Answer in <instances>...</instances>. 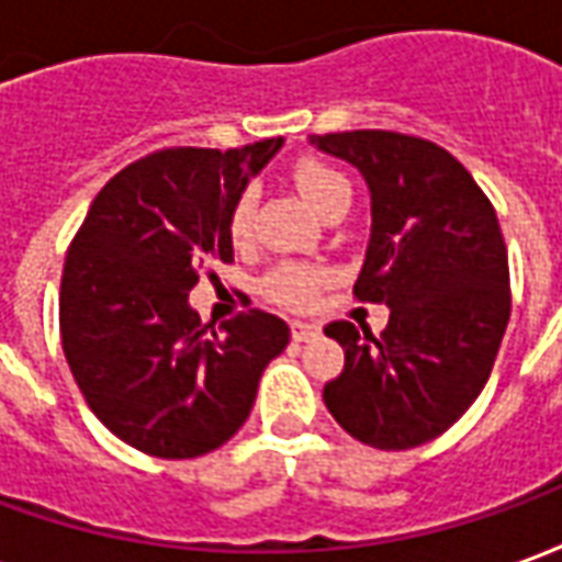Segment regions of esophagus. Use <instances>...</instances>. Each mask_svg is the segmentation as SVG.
Segmentation results:
<instances>
[{"label": "esophagus", "instance_id": "esophagus-1", "mask_svg": "<svg viewBox=\"0 0 562 562\" xmlns=\"http://www.w3.org/2000/svg\"><path fill=\"white\" fill-rule=\"evenodd\" d=\"M318 337V325L313 322H292V340L294 342H306Z\"/></svg>", "mask_w": 562, "mask_h": 562}]
</instances>
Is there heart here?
Here are the masks:
<instances>
[{"mask_svg": "<svg viewBox=\"0 0 562 562\" xmlns=\"http://www.w3.org/2000/svg\"><path fill=\"white\" fill-rule=\"evenodd\" d=\"M294 186L297 192L306 198V204L316 210L318 216L340 198H352V186L337 171L334 165L322 159H301L294 165ZM228 234L234 244H244L252 234V195H244L234 201L232 213H228ZM318 285H322V270L313 265H301V261H285L280 268H273L265 277V292L270 301H277L282 306H301L313 304Z\"/></svg>", "mask_w": 562, "mask_h": 562, "instance_id": "heart-1", "label": "heart"}]
</instances>
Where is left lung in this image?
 Returning <instances> with one entry per match:
<instances>
[{"label":"left lung","instance_id":"1","mask_svg":"<svg viewBox=\"0 0 562 562\" xmlns=\"http://www.w3.org/2000/svg\"><path fill=\"white\" fill-rule=\"evenodd\" d=\"M310 144L367 180L373 225L355 297L391 310L379 337L352 322L325 328L346 352L325 406L364 446H424L482 394L506 334L512 292L496 210L434 140L361 128Z\"/></svg>","mask_w":562,"mask_h":562}]
</instances>
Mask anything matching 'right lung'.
Returning a JSON list of instances; mask_svg holds the SVG:
<instances>
[{
    "mask_svg": "<svg viewBox=\"0 0 562 562\" xmlns=\"http://www.w3.org/2000/svg\"><path fill=\"white\" fill-rule=\"evenodd\" d=\"M282 147H171L111 177L68 246L59 334L83 401L126 446L186 460L225 446L289 325L265 310L220 334L189 306L198 273L234 261L228 213Z\"/></svg>",
    "mask_w": 562,
    "mask_h": 562,
    "instance_id": "add662e5",
    "label": "right lung"
}]
</instances>
